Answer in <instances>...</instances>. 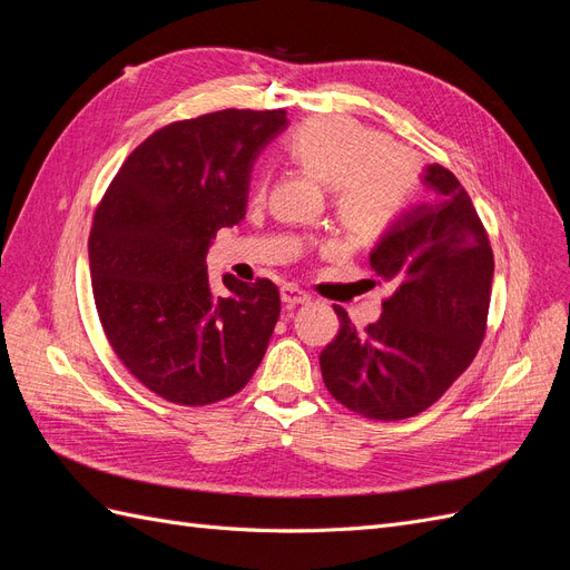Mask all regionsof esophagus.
<instances>
[{"label": "esophagus", "mask_w": 570, "mask_h": 570, "mask_svg": "<svg viewBox=\"0 0 570 570\" xmlns=\"http://www.w3.org/2000/svg\"><path fill=\"white\" fill-rule=\"evenodd\" d=\"M281 297H283V302H285L287 306H297V304L312 302V295H308V292H304V289H299L297 285H285V287L281 289Z\"/></svg>", "instance_id": "1"}]
</instances>
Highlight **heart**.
<instances>
[{
  "instance_id": "obj_1",
  "label": "heart",
  "mask_w": 570,
  "mask_h": 570,
  "mask_svg": "<svg viewBox=\"0 0 570 570\" xmlns=\"http://www.w3.org/2000/svg\"><path fill=\"white\" fill-rule=\"evenodd\" d=\"M287 157L331 187L342 226L356 237L387 228L406 206L419 170L406 151L352 118L306 120L289 135Z\"/></svg>"
}]
</instances>
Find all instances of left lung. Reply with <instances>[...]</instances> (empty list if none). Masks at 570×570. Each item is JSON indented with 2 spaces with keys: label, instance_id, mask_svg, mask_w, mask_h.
Listing matches in <instances>:
<instances>
[{
  "label": "left lung",
  "instance_id": "left-lung-1",
  "mask_svg": "<svg viewBox=\"0 0 570 570\" xmlns=\"http://www.w3.org/2000/svg\"><path fill=\"white\" fill-rule=\"evenodd\" d=\"M430 199L396 216L368 254L392 285L383 314L356 331L335 306L340 333L321 352L323 383L340 404L377 421L416 416L438 402L485 335L494 258L469 193L428 164Z\"/></svg>",
  "mask_w": 570,
  "mask_h": 570
}]
</instances>
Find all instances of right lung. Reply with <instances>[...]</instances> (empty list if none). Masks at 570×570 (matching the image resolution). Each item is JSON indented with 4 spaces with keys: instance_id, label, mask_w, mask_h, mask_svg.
Segmentation results:
<instances>
[{
    "instance_id": "add662e5",
    "label": "right lung",
    "mask_w": 570,
    "mask_h": 570,
    "mask_svg": "<svg viewBox=\"0 0 570 570\" xmlns=\"http://www.w3.org/2000/svg\"><path fill=\"white\" fill-rule=\"evenodd\" d=\"M287 114L226 109L170 124L120 166L90 230V275L101 327L124 366L151 392L204 406L243 390L281 316L271 281L223 275L206 254L247 214L254 161Z\"/></svg>"
}]
</instances>
